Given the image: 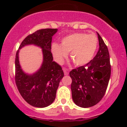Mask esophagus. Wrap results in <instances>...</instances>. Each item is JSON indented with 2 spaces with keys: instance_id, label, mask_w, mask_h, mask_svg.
<instances>
[{
  "instance_id": "34e87169",
  "label": "esophagus",
  "mask_w": 127,
  "mask_h": 127,
  "mask_svg": "<svg viewBox=\"0 0 127 127\" xmlns=\"http://www.w3.org/2000/svg\"><path fill=\"white\" fill-rule=\"evenodd\" d=\"M63 69L64 75H68V69L64 68H63Z\"/></svg>"
}]
</instances>
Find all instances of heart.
<instances>
[{
  "label": "heart",
  "instance_id": "obj_1",
  "mask_svg": "<svg viewBox=\"0 0 127 127\" xmlns=\"http://www.w3.org/2000/svg\"><path fill=\"white\" fill-rule=\"evenodd\" d=\"M61 44L54 43L51 50L55 59L59 64L63 63L70 52V58L76 66L84 65L92 59L97 47L95 35L85 33H73L64 37Z\"/></svg>",
  "mask_w": 127,
  "mask_h": 127
}]
</instances>
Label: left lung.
Listing matches in <instances>:
<instances>
[{
    "label": "left lung",
    "mask_w": 127,
    "mask_h": 127,
    "mask_svg": "<svg viewBox=\"0 0 127 127\" xmlns=\"http://www.w3.org/2000/svg\"><path fill=\"white\" fill-rule=\"evenodd\" d=\"M97 34L99 49L96 56L86 65L69 72L73 101L82 108L92 107L101 100L111 76L108 50L101 37Z\"/></svg>",
    "instance_id": "left-lung-1"
}]
</instances>
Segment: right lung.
<instances>
[{"label": "right lung", "instance_id": "add662e5", "mask_svg": "<svg viewBox=\"0 0 127 127\" xmlns=\"http://www.w3.org/2000/svg\"><path fill=\"white\" fill-rule=\"evenodd\" d=\"M58 29H41L29 35L22 41L15 58V82L23 98L32 106L48 107L56 97L59 83L64 76L61 66L53 61L51 53L52 37ZM28 45L42 49L43 62L37 71L32 74L26 73L19 63V50Z\"/></svg>", "mask_w": 127, "mask_h": 127}]
</instances>
